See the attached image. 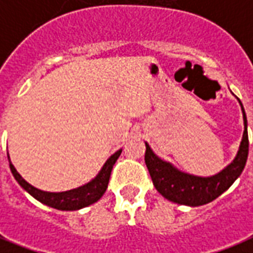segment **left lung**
Listing matches in <instances>:
<instances>
[{"instance_id":"8db88e82","label":"left lung","mask_w":253,"mask_h":253,"mask_svg":"<svg viewBox=\"0 0 253 253\" xmlns=\"http://www.w3.org/2000/svg\"><path fill=\"white\" fill-rule=\"evenodd\" d=\"M237 100L241 105L243 119H244L243 139H241L239 152L233 161L221 172H218L217 175L202 177V176L181 172L170 163L164 161L160 159L159 156H156L148 142H145L146 145L145 164L148 167L156 190L159 191L165 199L177 205H186L191 207L202 206L217 199L218 196L228 190L243 173L245 164H247V159H248L250 141H248L247 115H245L244 107L241 104L240 99Z\"/></svg>"}]
</instances>
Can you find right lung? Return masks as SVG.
<instances>
[{"label": "right lung", "mask_w": 253, "mask_h": 253, "mask_svg": "<svg viewBox=\"0 0 253 253\" xmlns=\"http://www.w3.org/2000/svg\"><path fill=\"white\" fill-rule=\"evenodd\" d=\"M122 153V149H119L118 152L111 156L110 159L105 161V164L103 165V168L100 169V172L96 175L94 179L84 184L77 188L73 190L63 191V192H47V191H42L36 187L31 186L28 181H25L19 172L16 170L13 164L10 163L9 159V167L10 170L13 173L14 179L17 180L20 186L23 187L30 195H32L35 199L46 205V206L54 207L57 210H66V211H72V210H80L83 207H86L89 205H93L94 202H97L104 195L105 190L108 187V181H110L111 170L112 167L116 163V160L119 159V156Z\"/></svg>", "instance_id": "right-lung-1"}]
</instances>
